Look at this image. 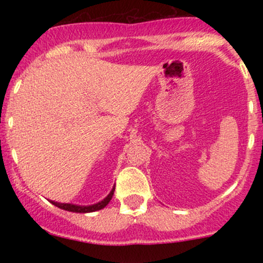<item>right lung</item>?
Instances as JSON below:
<instances>
[{"instance_id":"right-lung-1","label":"right lung","mask_w":263,"mask_h":263,"mask_svg":"<svg viewBox=\"0 0 263 263\" xmlns=\"http://www.w3.org/2000/svg\"><path fill=\"white\" fill-rule=\"evenodd\" d=\"M114 192H115V186L111 189V192L108 193V195L106 198L102 199V200L99 201V203L92 204V205H77V204H70V203H58V201H54V200H49V201L53 205H55V206H58L59 209L71 211V213H83V214L92 213V211H98V210L104 209V208L106 206L108 203H110L111 199H112Z\"/></svg>"}]
</instances>
